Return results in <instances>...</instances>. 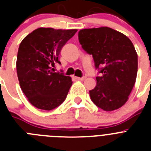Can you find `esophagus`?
<instances>
[{"instance_id": "34e87169", "label": "esophagus", "mask_w": 151, "mask_h": 151, "mask_svg": "<svg viewBox=\"0 0 151 151\" xmlns=\"http://www.w3.org/2000/svg\"><path fill=\"white\" fill-rule=\"evenodd\" d=\"M85 78H86V77H85V76L81 77V78H80V77H76V79L79 80V81H83V80H85Z\"/></svg>"}]
</instances>
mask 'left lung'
I'll return each mask as SVG.
<instances>
[{
  "instance_id": "1",
  "label": "left lung",
  "mask_w": 151,
  "mask_h": 151,
  "mask_svg": "<svg viewBox=\"0 0 151 151\" xmlns=\"http://www.w3.org/2000/svg\"><path fill=\"white\" fill-rule=\"evenodd\" d=\"M82 47L93 57L100 76L89 91L94 104L105 111L120 108L129 99L138 72V54L131 40L109 27L78 32Z\"/></svg>"
}]
</instances>
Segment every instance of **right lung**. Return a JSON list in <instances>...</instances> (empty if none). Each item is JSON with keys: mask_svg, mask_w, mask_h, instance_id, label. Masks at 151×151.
Wrapping results in <instances>:
<instances>
[{"mask_svg": "<svg viewBox=\"0 0 151 151\" xmlns=\"http://www.w3.org/2000/svg\"><path fill=\"white\" fill-rule=\"evenodd\" d=\"M77 29L39 28L19 45L17 70L22 91L34 106L51 110L62 104L73 82L63 73H53L63 47Z\"/></svg>", "mask_w": 151, "mask_h": 151, "instance_id": "1", "label": "right lung"}]
</instances>
